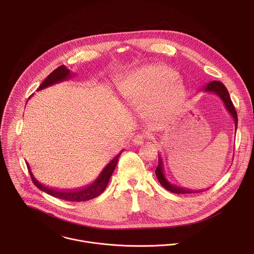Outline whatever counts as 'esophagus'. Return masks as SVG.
<instances>
[{"label":"esophagus","instance_id":"obj_1","mask_svg":"<svg viewBox=\"0 0 254 254\" xmlns=\"http://www.w3.org/2000/svg\"><path fill=\"white\" fill-rule=\"evenodd\" d=\"M146 134H143V133H137V134H135V135H133V137H132V142L134 143V144H136V146H138V144H141L142 142H143V140L146 139Z\"/></svg>","mask_w":254,"mask_h":254}]
</instances>
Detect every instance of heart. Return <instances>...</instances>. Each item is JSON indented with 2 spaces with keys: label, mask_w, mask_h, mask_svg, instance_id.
I'll return each mask as SVG.
<instances>
[{
  "label": "heart",
  "mask_w": 254,
  "mask_h": 254,
  "mask_svg": "<svg viewBox=\"0 0 254 254\" xmlns=\"http://www.w3.org/2000/svg\"><path fill=\"white\" fill-rule=\"evenodd\" d=\"M123 97L140 105L144 102L150 119H159L174 113L183 102L186 90L177 71L162 64H150L132 70L120 82Z\"/></svg>",
  "instance_id": "heart-1"
}]
</instances>
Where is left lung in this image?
<instances>
[{"mask_svg":"<svg viewBox=\"0 0 254 254\" xmlns=\"http://www.w3.org/2000/svg\"><path fill=\"white\" fill-rule=\"evenodd\" d=\"M202 90L205 91V92L215 93L217 96L220 97V99L223 101V103H224V105L226 107L227 112L232 117V119H233V121L235 123V131H236V129H237V123H238L237 113L235 111V107H234V105H233V103L231 101L229 92H228L227 88L225 87V85L222 82H220V81L213 80V81L209 82L207 85H205ZM156 175H157V178L159 180L160 184L165 189H167L168 191H170L172 193H176V194H192V193L203 192L202 190L201 191H199V190L198 191H194V190L185 189V188L179 187V186H176V185L170 183L169 181L167 180L165 174H164V164H163L161 156H159V164H158V167L156 169Z\"/></svg>","mask_w":254,"mask_h":254,"instance_id":"8db88e82","label":"left lung"}]
</instances>
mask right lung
Listing matches in <instances>:
<instances>
[{"instance_id":"obj_1","label":"right lung","mask_w":254,"mask_h":254,"mask_svg":"<svg viewBox=\"0 0 254 254\" xmlns=\"http://www.w3.org/2000/svg\"><path fill=\"white\" fill-rule=\"evenodd\" d=\"M72 76H74V74L64 65L59 66L58 68H56L52 73H50L46 79L41 83V85L38 87V90H42L44 88H47L49 86H52L54 84H57L59 82H63L65 80H68L70 78H72ZM31 97V96H30ZM29 97V99H30ZM124 151H122L116 158H114L110 163L106 165V167L101 171L100 175L98 176V178L94 181L92 184H90L87 187H84L82 189L79 190H74V191H60V190H56V189H52L49 188L47 186H44L43 184H41L39 181L36 180V178L33 176L30 166L29 164L26 162L27 164V168L29 170V173L31 175L32 181L34 185L37 187L38 189H40L41 191L55 197L58 199H62V200H66V201H71V202H81V201H87L90 199H93L97 196H99L107 187L108 182H110V179L116 169V166L118 164V160L120 158V156L122 155Z\"/></svg>"}]
</instances>
